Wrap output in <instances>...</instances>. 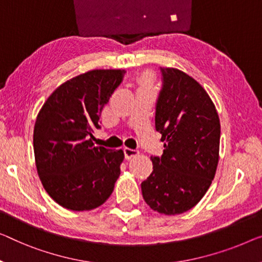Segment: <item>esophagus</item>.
Instances as JSON below:
<instances>
[{
  "instance_id": "esophagus-1",
  "label": "esophagus",
  "mask_w": 262,
  "mask_h": 262,
  "mask_svg": "<svg viewBox=\"0 0 262 262\" xmlns=\"http://www.w3.org/2000/svg\"><path fill=\"white\" fill-rule=\"evenodd\" d=\"M123 153H124V158H126L127 160H130V159L134 158V156L139 155V150L138 149H132V148L126 147L123 149Z\"/></svg>"
}]
</instances>
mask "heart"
<instances>
[{
	"label": "heart",
	"instance_id": "heart-1",
	"mask_svg": "<svg viewBox=\"0 0 262 262\" xmlns=\"http://www.w3.org/2000/svg\"><path fill=\"white\" fill-rule=\"evenodd\" d=\"M139 82H140V85H141V87H149V85L151 84V76L149 75V74H144V75L140 77Z\"/></svg>",
	"mask_w": 262,
	"mask_h": 262
}]
</instances>
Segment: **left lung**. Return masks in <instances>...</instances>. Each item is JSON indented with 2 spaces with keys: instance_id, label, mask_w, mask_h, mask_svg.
<instances>
[{
  "instance_id": "8db88e82",
  "label": "left lung",
  "mask_w": 262,
  "mask_h": 262,
  "mask_svg": "<svg viewBox=\"0 0 262 262\" xmlns=\"http://www.w3.org/2000/svg\"><path fill=\"white\" fill-rule=\"evenodd\" d=\"M162 89L156 101L155 128L165 142L161 158L141 183L142 196L156 212L175 215L198 204L215 175L220 120L199 82L175 68H160Z\"/></svg>"
}]
</instances>
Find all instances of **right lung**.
<instances>
[{"label":"right lung","mask_w":262,"mask_h":262,"mask_svg":"<svg viewBox=\"0 0 262 262\" xmlns=\"http://www.w3.org/2000/svg\"><path fill=\"white\" fill-rule=\"evenodd\" d=\"M124 70L95 69L73 77L53 92L34 127L37 174L47 193L67 209L91 210L114 190L122 149L95 147L101 112L123 80Z\"/></svg>","instance_id":"right-lung-1"}]
</instances>
